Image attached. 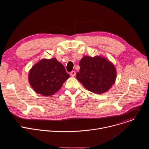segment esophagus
<instances>
[{"label": "esophagus", "instance_id": "obj_1", "mask_svg": "<svg viewBox=\"0 0 149 149\" xmlns=\"http://www.w3.org/2000/svg\"><path fill=\"white\" fill-rule=\"evenodd\" d=\"M70 74H71V76H72V77H74V76L75 75V74H76V72H75V71H71V72H70Z\"/></svg>", "mask_w": 149, "mask_h": 149}]
</instances>
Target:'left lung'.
Here are the masks:
<instances>
[{"mask_svg":"<svg viewBox=\"0 0 149 149\" xmlns=\"http://www.w3.org/2000/svg\"><path fill=\"white\" fill-rule=\"evenodd\" d=\"M77 79L88 91L96 94L107 91L115 82L116 70L112 63L97 56H84L79 63Z\"/></svg>","mask_w":149,"mask_h":149,"instance_id":"left-lung-1","label":"left lung"}]
</instances>
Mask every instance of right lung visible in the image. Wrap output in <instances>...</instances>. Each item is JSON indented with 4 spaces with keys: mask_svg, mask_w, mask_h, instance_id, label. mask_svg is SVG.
I'll use <instances>...</instances> for the list:
<instances>
[{
    "mask_svg": "<svg viewBox=\"0 0 149 149\" xmlns=\"http://www.w3.org/2000/svg\"><path fill=\"white\" fill-rule=\"evenodd\" d=\"M69 77L64 66L56 58L44 59L31 70L29 81L36 93L49 96L56 93Z\"/></svg>",
    "mask_w": 149,
    "mask_h": 149,
    "instance_id": "add662e5",
    "label": "right lung"
}]
</instances>
